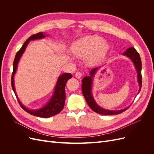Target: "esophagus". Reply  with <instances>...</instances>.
Returning <instances> with one entry per match:
<instances>
[{
  "label": "esophagus",
  "mask_w": 154,
  "mask_h": 154,
  "mask_svg": "<svg viewBox=\"0 0 154 154\" xmlns=\"http://www.w3.org/2000/svg\"><path fill=\"white\" fill-rule=\"evenodd\" d=\"M82 72L80 71H78L76 74H75V76L78 78V79H80L82 78Z\"/></svg>",
  "instance_id": "obj_1"
}]
</instances>
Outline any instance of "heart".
<instances>
[{"mask_svg":"<svg viewBox=\"0 0 154 154\" xmlns=\"http://www.w3.org/2000/svg\"><path fill=\"white\" fill-rule=\"evenodd\" d=\"M109 46L104 42L103 38L98 36H88L74 43L71 51L74 55L78 58L89 57L91 63H96L105 57Z\"/></svg>","mask_w":154,"mask_h":154,"instance_id":"1","label":"heart"}]
</instances>
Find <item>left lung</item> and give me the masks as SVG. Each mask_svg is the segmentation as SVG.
Listing matches in <instances>:
<instances>
[{
    "label": "left lung",
    "mask_w": 154,
    "mask_h": 154,
    "mask_svg": "<svg viewBox=\"0 0 154 154\" xmlns=\"http://www.w3.org/2000/svg\"><path fill=\"white\" fill-rule=\"evenodd\" d=\"M123 54L127 56V57H128L129 58L131 59L134 64L135 67H136V69L137 72V81L139 85V89L138 92V94H139V92L141 91V85H142V76H141L142 63H141V60L140 58V56H139V54L137 53V51L133 47L128 48L127 50H126L125 52L123 53ZM97 69H98V67L92 69L91 71L90 72V76H85L83 78L82 80V92L86 100L87 104L93 111H94L96 113L100 114L114 115V114H119L120 113L123 112L124 111L127 110L128 107L120 110H106L101 108V107L97 105V103L95 102L94 98H93V97L92 96L91 89H92L93 76H94Z\"/></svg>",
    "instance_id": "1"
}]
</instances>
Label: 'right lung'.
Instances as JSON below:
<instances>
[{"instance_id": "1", "label": "right lung", "mask_w": 154, "mask_h": 154, "mask_svg": "<svg viewBox=\"0 0 154 154\" xmlns=\"http://www.w3.org/2000/svg\"><path fill=\"white\" fill-rule=\"evenodd\" d=\"M45 36L46 35H45L43 32H40L36 34L31 35L29 38L27 39V40L22 46L20 49L18 51L15 55V58L13 62V71L12 72V76H11V86H12L13 91H14V92H15L17 99L18 101V103H19L20 106L26 112H27V113L35 116H38V117L44 118H50L51 116L57 115L59 112H60L61 110L63 109L64 104H65V101H66V92H65V87H66V84L67 82L69 80V79H71L72 78V74L70 73H64L62 74L61 76H59L57 82V84H56V86H55L54 92L53 93L52 97H51L48 103L46 105H45V106L43 107V108H41L40 109H37V110H29L28 109H27L26 107H25L21 103V102L19 101V99L18 98V97L17 96L15 85H14L13 77L17 71L18 63L19 62V60L21 58L22 54L24 53L27 44H28L29 42V41L36 40V39H41V38H45Z\"/></svg>"}]
</instances>
